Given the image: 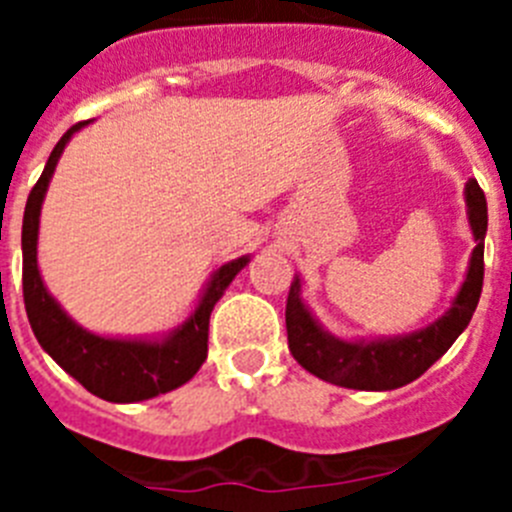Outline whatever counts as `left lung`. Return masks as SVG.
<instances>
[{"label": "left lung", "instance_id": "8db88e82", "mask_svg": "<svg viewBox=\"0 0 512 512\" xmlns=\"http://www.w3.org/2000/svg\"><path fill=\"white\" fill-rule=\"evenodd\" d=\"M467 215L474 233L472 261L467 279L446 315L428 328L415 330L410 336L387 338V341H341L330 336L312 318L300 297L302 282L295 277L287 297V341L289 351L302 369L348 390H397L420 374L428 372L438 359L461 336L477 310L485 279V233L487 200L477 179L467 182Z\"/></svg>", "mask_w": 512, "mask_h": 512}]
</instances>
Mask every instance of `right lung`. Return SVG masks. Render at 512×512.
Wrapping results in <instances>:
<instances>
[{"label":"right lung","instance_id":"add662e5","mask_svg":"<svg viewBox=\"0 0 512 512\" xmlns=\"http://www.w3.org/2000/svg\"><path fill=\"white\" fill-rule=\"evenodd\" d=\"M87 122H76L74 128L63 133L53 153L48 156L43 174L33 187L22 217V297L30 328L40 346L51 354V359L69 372L79 384H84L92 395L107 402H140L156 395L176 390L197 374L202 361L207 359V330H210V312L215 302L223 297L235 274L248 264V256L228 261L212 274L200 305L184 320V325L164 341H125V338L94 336L61 310L56 300L48 295L38 271V223L40 205L45 189L56 171L58 158L76 130Z\"/></svg>","mask_w":512,"mask_h":512}]
</instances>
